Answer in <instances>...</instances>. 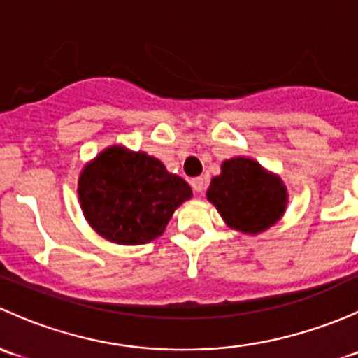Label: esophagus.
I'll use <instances>...</instances> for the list:
<instances>
[{
	"mask_svg": "<svg viewBox=\"0 0 358 358\" xmlns=\"http://www.w3.org/2000/svg\"><path fill=\"white\" fill-rule=\"evenodd\" d=\"M192 187L196 192H202V190L206 189V178H202V176H197V178H192Z\"/></svg>",
	"mask_w": 358,
	"mask_h": 358,
	"instance_id": "1",
	"label": "esophagus"
}]
</instances>
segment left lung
<instances>
[{"mask_svg": "<svg viewBox=\"0 0 358 358\" xmlns=\"http://www.w3.org/2000/svg\"><path fill=\"white\" fill-rule=\"evenodd\" d=\"M208 199L227 225L244 234H259L284 215L286 187L258 162L234 157L222 164V175L211 180Z\"/></svg>", "mask_w": 358, "mask_h": 358, "instance_id": "left-lung-1", "label": "left lung"}]
</instances>
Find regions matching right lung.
I'll list each match as a JSON object with an SVG mask.
<instances>
[{"mask_svg": "<svg viewBox=\"0 0 358 358\" xmlns=\"http://www.w3.org/2000/svg\"><path fill=\"white\" fill-rule=\"evenodd\" d=\"M79 201L90 225L117 244H145L164 232L192 190L145 152L103 150L79 176Z\"/></svg>", "mask_w": 358, "mask_h": 358, "instance_id": "obj_1", "label": "right lung"}]
</instances>
